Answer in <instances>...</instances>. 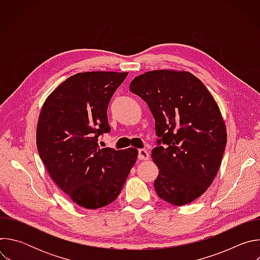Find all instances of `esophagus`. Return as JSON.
Masks as SVG:
<instances>
[{
    "mask_svg": "<svg viewBox=\"0 0 260 260\" xmlns=\"http://www.w3.org/2000/svg\"><path fill=\"white\" fill-rule=\"evenodd\" d=\"M138 158L140 160H147L148 158H149V152H148L146 149H139Z\"/></svg>",
    "mask_w": 260,
    "mask_h": 260,
    "instance_id": "esophagus-1",
    "label": "esophagus"
}]
</instances>
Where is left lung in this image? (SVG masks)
Instances as JSON below:
<instances>
[{"label":"left lung","instance_id":"8db88e82","mask_svg":"<svg viewBox=\"0 0 260 260\" xmlns=\"http://www.w3.org/2000/svg\"><path fill=\"white\" fill-rule=\"evenodd\" d=\"M129 89L155 119L159 138L152 158L157 196L183 206L200 198L216 177L226 145L219 107L204 83L186 71L155 70L136 77Z\"/></svg>","mask_w":260,"mask_h":260}]
</instances>
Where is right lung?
Segmentation results:
<instances>
[{"instance_id":"right-lung-1","label":"right lung","mask_w":260,"mask_h":260,"mask_svg":"<svg viewBox=\"0 0 260 260\" xmlns=\"http://www.w3.org/2000/svg\"><path fill=\"white\" fill-rule=\"evenodd\" d=\"M127 72H84L69 77L46 99L37 125L39 155L51 179L85 209L113 203L134 167L138 150L100 148L110 132L107 109Z\"/></svg>"}]
</instances>
